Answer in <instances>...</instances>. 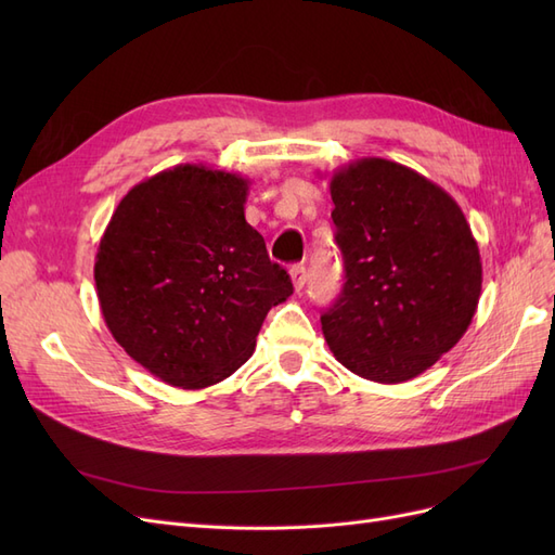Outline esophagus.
Masks as SVG:
<instances>
[{
    "label": "esophagus",
    "mask_w": 555,
    "mask_h": 555,
    "mask_svg": "<svg viewBox=\"0 0 555 555\" xmlns=\"http://www.w3.org/2000/svg\"><path fill=\"white\" fill-rule=\"evenodd\" d=\"M289 275H292V282H294V289L300 292L306 287V280H308V273H306V266L304 263H294L289 268Z\"/></svg>",
    "instance_id": "34e87169"
}]
</instances>
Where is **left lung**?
<instances>
[{
    "instance_id": "obj_1",
    "label": "left lung",
    "mask_w": 555,
    "mask_h": 555,
    "mask_svg": "<svg viewBox=\"0 0 555 555\" xmlns=\"http://www.w3.org/2000/svg\"><path fill=\"white\" fill-rule=\"evenodd\" d=\"M345 287L322 314L347 371L400 384L426 373L473 324L481 259L461 206L408 166L363 157L331 176Z\"/></svg>"
}]
</instances>
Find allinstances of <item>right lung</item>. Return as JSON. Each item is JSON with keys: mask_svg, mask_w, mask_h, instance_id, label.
Segmentation results:
<instances>
[{"mask_svg": "<svg viewBox=\"0 0 555 555\" xmlns=\"http://www.w3.org/2000/svg\"><path fill=\"white\" fill-rule=\"evenodd\" d=\"M249 180L178 164L117 204L94 257L104 322L147 373L206 389L251 357L263 319L292 294L245 220Z\"/></svg>", "mask_w": 555, "mask_h": 555, "instance_id": "right-lung-1", "label": "right lung"}]
</instances>
